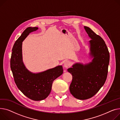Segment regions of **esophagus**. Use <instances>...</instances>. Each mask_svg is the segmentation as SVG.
Segmentation results:
<instances>
[{"mask_svg":"<svg viewBox=\"0 0 120 120\" xmlns=\"http://www.w3.org/2000/svg\"><path fill=\"white\" fill-rule=\"evenodd\" d=\"M64 67L67 68H68V67L70 66V63L69 61H66L64 62Z\"/></svg>","mask_w":120,"mask_h":120,"instance_id":"obj_1","label":"esophagus"}]
</instances>
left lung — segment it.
<instances>
[{"label":"left lung","mask_w":120,"mask_h":120,"mask_svg":"<svg viewBox=\"0 0 120 120\" xmlns=\"http://www.w3.org/2000/svg\"><path fill=\"white\" fill-rule=\"evenodd\" d=\"M84 28L91 38L90 54L94 59L88 64L77 63L68 69L72 75L70 93L81 100L91 98L104 84L109 62V53L104 41L89 27L85 26Z\"/></svg>","instance_id":"1"}]
</instances>
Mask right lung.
<instances>
[{"label":"right lung","instance_id":"obj_1","mask_svg":"<svg viewBox=\"0 0 120 120\" xmlns=\"http://www.w3.org/2000/svg\"><path fill=\"white\" fill-rule=\"evenodd\" d=\"M38 29L36 27H29L23 32L13 46L10 61L14 80L18 89L28 98L35 101L42 100L48 97L53 81L63 73L62 66L34 74L24 65L22 60V42L30 33Z\"/></svg>","mask_w":120,"mask_h":120}]
</instances>
